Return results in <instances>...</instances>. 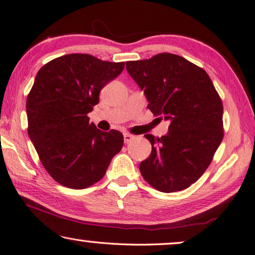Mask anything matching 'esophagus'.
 <instances>
[{
	"mask_svg": "<svg viewBox=\"0 0 255 255\" xmlns=\"http://www.w3.org/2000/svg\"><path fill=\"white\" fill-rule=\"evenodd\" d=\"M123 136H124V143H126V144H128V143L131 142L132 140H134V136L131 135V134H128V133H124Z\"/></svg>",
	"mask_w": 255,
	"mask_h": 255,
	"instance_id": "1",
	"label": "esophagus"
}]
</instances>
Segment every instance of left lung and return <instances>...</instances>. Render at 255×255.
Here are the masks:
<instances>
[{"instance_id": "obj_1", "label": "left lung", "mask_w": 255, "mask_h": 255, "mask_svg": "<svg viewBox=\"0 0 255 255\" xmlns=\"http://www.w3.org/2000/svg\"><path fill=\"white\" fill-rule=\"evenodd\" d=\"M127 71L148 101L147 109L170 121L166 135L145 136L152 152L140 171L157 191H182L208 169L223 140V105L208 73L180 55L160 53L127 62Z\"/></svg>"}]
</instances>
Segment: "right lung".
Here are the masks:
<instances>
[{
    "mask_svg": "<svg viewBox=\"0 0 255 255\" xmlns=\"http://www.w3.org/2000/svg\"><path fill=\"white\" fill-rule=\"evenodd\" d=\"M123 69L124 62L74 53L37 72L26 99L27 133L44 169L61 185L75 190L93 185L121 151L123 134L101 131L88 113L99 103L100 91Z\"/></svg>",
    "mask_w": 255,
    "mask_h": 255,
    "instance_id": "obj_1",
    "label": "right lung"
}]
</instances>
